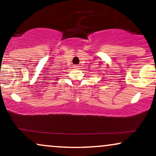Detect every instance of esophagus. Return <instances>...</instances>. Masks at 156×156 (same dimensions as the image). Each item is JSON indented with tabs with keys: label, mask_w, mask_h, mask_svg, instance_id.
<instances>
[{
	"label": "esophagus",
	"mask_w": 156,
	"mask_h": 156,
	"mask_svg": "<svg viewBox=\"0 0 156 156\" xmlns=\"http://www.w3.org/2000/svg\"><path fill=\"white\" fill-rule=\"evenodd\" d=\"M73 67L75 68V69H78V67H78V66H74V67Z\"/></svg>",
	"instance_id": "esophagus-1"
}]
</instances>
